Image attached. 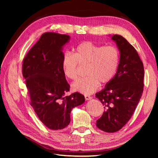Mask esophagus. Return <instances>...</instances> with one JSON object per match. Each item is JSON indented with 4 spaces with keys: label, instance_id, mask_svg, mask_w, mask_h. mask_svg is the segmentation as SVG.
<instances>
[{
    "label": "esophagus",
    "instance_id": "esophagus-1",
    "mask_svg": "<svg viewBox=\"0 0 158 158\" xmlns=\"http://www.w3.org/2000/svg\"><path fill=\"white\" fill-rule=\"evenodd\" d=\"M85 100H90L92 99V98L89 96V95H85Z\"/></svg>",
    "mask_w": 158,
    "mask_h": 158
}]
</instances>
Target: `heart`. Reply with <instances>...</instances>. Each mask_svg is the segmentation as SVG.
<instances>
[{
	"instance_id": "1",
	"label": "heart",
	"mask_w": 158,
	"mask_h": 158,
	"mask_svg": "<svg viewBox=\"0 0 158 158\" xmlns=\"http://www.w3.org/2000/svg\"><path fill=\"white\" fill-rule=\"evenodd\" d=\"M119 60L120 55L115 47L84 41L75 47L74 55L69 51L64 52L62 69L66 78L74 80L78 77V63L88 64L87 77L78 80L72 85V88L75 92L89 95L98 89L99 83L111 82L117 73Z\"/></svg>"
}]
</instances>
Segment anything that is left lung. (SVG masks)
<instances>
[{
    "label": "left lung",
    "instance_id": "8db88e82",
    "mask_svg": "<svg viewBox=\"0 0 158 158\" xmlns=\"http://www.w3.org/2000/svg\"><path fill=\"white\" fill-rule=\"evenodd\" d=\"M109 36L117 46L120 60L112 80L95 94L106 109L96 126L104 132H115L129 121L140 102L144 72L137 51L127 40L116 34Z\"/></svg>",
    "mask_w": 158,
    "mask_h": 158
}]
</instances>
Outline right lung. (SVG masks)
Masks as SVG:
<instances>
[{
	"mask_svg": "<svg viewBox=\"0 0 158 158\" xmlns=\"http://www.w3.org/2000/svg\"><path fill=\"white\" fill-rule=\"evenodd\" d=\"M70 40L68 35L45 33L23 61L31 106L40 121L52 130L67 127L72 109L85 102L78 92L65 95L70 85L62 69V59L63 47Z\"/></svg>",
	"mask_w": 158,
	"mask_h": 158,
	"instance_id": "add662e5",
	"label": "right lung"
}]
</instances>
